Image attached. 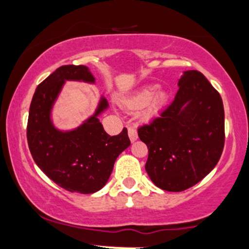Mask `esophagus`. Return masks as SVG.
Instances as JSON below:
<instances>
[{
    "label": "esophagus",
    "mask_w": 249,
    "mask_h": 249,
    "mask_svg": "<svg viewBox=\"0 0 249 249\" xmlns=\"http://www.w3.org/2000/svg\"><path fill=\"white\" fill-rule=\"evenodd\" d=\"M127 132H128V137H130L131 142H136L137 138H138V133H137L136 128L134 127H127Z\"/></svg>",
    "instance_id": "1"
}]
</instances>
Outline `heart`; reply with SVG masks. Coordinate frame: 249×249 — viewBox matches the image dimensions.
Instances as JSON below:
<instances>
[{"label":"heart","mask_w":249,"mask_h":249,"mask_svg":"<svg viewBox=\"0 0 249 249\" xmlns=\"http://www.w3.org/2000/svg\"><path fill=\"white\" fill-rule=\"evenodd\" d=\"M166 99L167 93L165 91L160 90L156 92V88L154 87H146L137 91L134 95L127 98L124 102V105L130 112H138V111L146 107L144 117L145 118H151L165 104Z\"/></svg>","instance_id":"heart-1"}]
</instances>
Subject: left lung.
Wrapping results in <instances>:
<instances>
[{
	"instance_id": "1",
	"label": "left lung",
	"mask_w": 249,
	"mask_h": 249,
	"mask_svg": "<svg viewBox=\"0 0 249 249\" xmlns=\"http://www.w3.org/2000/svg\"><path fill=\"white\" fill-rule=\"evenodd\" d=\"M178 85L174 101L138 128L148 148V177L168 192H181L204 179L218 164L225 145L220 93L196 70L185 71Z\"/></svg>"
}]
</instances>
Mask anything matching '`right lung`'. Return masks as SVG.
Instances as JSON below:
<instances>
[{
	"mask_svg": "<svg viewBox=\"0 0 249 249\" xmlns=\"http://www.w3.org/2000/svg\"><path fill=\"white\" fill-rule=\"evenodd\" d=\"M65 81L93 83L95 77L84 65H63L36 88L28 118V145L37 166L58 186L69 192L95 193L107 184L117 157L131 142L126 127L112 137L103 128L97 116L107 107L105 98L76 130H57L50 113Z\"/></svg>",
	"mask_w": 249,
	"mask_h": 249,
	"instance_id": "add662e5",
	"label": "right lung"
}]
</instances>
